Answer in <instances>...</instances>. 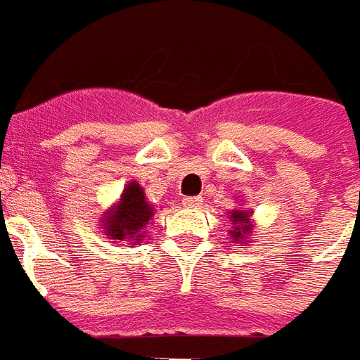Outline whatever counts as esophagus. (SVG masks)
<instances>
[{"label": "esophagus", "mask_w": 360, "mask_h": 360, "mask_svg": "<svg viewBox=\"0 0 360 360\" xmlns=\"http://www.w3.org/2000/svg\"><path fill=\"white\" fill-rule=\"evenodd\" d=\"M182 205H184V207H188V209H199V207L202 205V199H201V197H197V195L184 197Z\"/></svg>", "instance_id": "obj_1"}]
</instances>
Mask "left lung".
Returning a JSON list of instances; mask_svg holds the SVG:
<instances>
[{"instance_id": "1", "label": "left lung", "mask_w": 360, "mask_h": 360, "mask_svg": "<svg viewBox=\"0 0 360 360\" xmlns=\"http://www.w3.org/2000/svg\"><path fill=\"white\" fill-rule=\"evenodd\" d=\"M250 212L252 210H231V224L233 228L229 229V237L233 239V243H241L239 247H245V239L250 241V235H252V224H250Z\"/></svg>"}]
</instances>
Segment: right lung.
I'll list each match as a JSON object with an SVG mask.
<instances>
[{"label": "right lung", "mask_w": 360, "mask_h": 360, "mask_svg": "<svg viewBox=\"0 0 360 360\" xmlns=\"http://www.w3.org/2000/svg\"><path fill=\"white\" fill-rule=\"evenodd\" d=\"M153 210H155L153 205L146 201V193L140 188V184L132 180L131 184H127L121 199L112 209L106 210V214L102 218V224L106 229L104 233L113 241H142L144 237L142 229L153 216Z\"/></svg>", "instance_id": "right-lung-1"}]
</instances>
